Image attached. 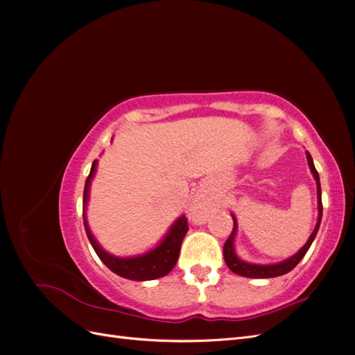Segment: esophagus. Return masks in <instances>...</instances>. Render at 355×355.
I'll list each match as a JSON object with an SVG mask.
<instances>
[{
    "instance_id": "34e87169",
    "label": "esophagus",
    "mask_w": 355,
    "mask_h": 355,
    "mask_svg": "<svg viewBox=\"0 0 355 355\" xmlns=\"http://www.w3.org/2000/svg\"><path fill=\"white\" fill-rule=\"evenodd\" d=\"M188 218L189 220H192V223H206L209 219V209L206 207V204L201 200H196L191 204V207L188 210Z\"/></svg>"
}]
</instances>
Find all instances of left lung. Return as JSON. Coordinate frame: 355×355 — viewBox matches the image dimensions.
<instances>
[{"label": "left lung", "mask_w": 355, "mask_h": 355, "mask_svg": "<svg viewBox=\"0 0 355 355\" xmlns=\"http://www.w3.org/2000/svg\"><path fill=\"white\" fill-rule=\"evenodd\" d=\"M306 159H308V166L311 168V173H313V176L315 179V184H317V200H318V218H317L315 228H314L313 234L309 235L308 241L304 244L302 249H300L297 253L287 257V259H284L282 262L268 263V265L245 262V261L240 259V257L237 256V253H235L234 241H235V237H237L239 223H237V218L234 216V213H231L232 220H234V228H232V232H231V235L228 237V240L225 241V244H223V257H225V262H227L228 268H230L232 272L239 274V275H243V277H249V278H272V277L284 275V274L290 272L300 261H302V257L305 256V253L308 252L311 244H313V241L315 239V235H317L318 228H320V223H321V216H323V204H321L320 176H318V171L315 170L313 157H311V154L308 151H306Z\"/></svg>", "instance_id": "left-lung-1"}]
</instances>
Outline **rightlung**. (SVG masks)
I'll return each mask as SVG.
<instances>
[{
	"mask_svg": "<svg viewBox=\"0 0 355 355\" xmlns=\"http://www.w3.org/2000/svg\"><path fill=\"white\" fill-rule=\"evenodd\" d=\"M96 167H98V159L93 161L90 175L85 180L84 187V197H83V219H84V228L87 234L89 241L94 249L96 254L101 257V261L110 268L112 272L120 275L127 280L135 282H148L155 280V278L167 275L173 270L178 259L182 241H184L185 234L188 232V220L185 214L179 216L173 223H171L170 230L164 235L161 241L154 247V249L148 250L146 253L130 256V257H120L106 252L103 247L94 239V235L90 231L87 223V216H85V210H87V202L90 196V185L92 179L94 178Z\"/></svg>",
	"mask_w": 355,
	"mask_h": 355,
	"instance_id": "right-lung-1",
	"label": "right lung"
}]
</instances>
